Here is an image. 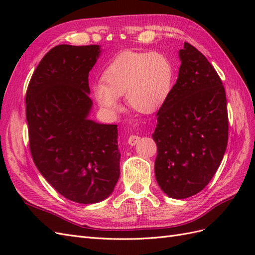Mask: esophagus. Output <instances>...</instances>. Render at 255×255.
Instances as JSON below:
<instances>
[{
    "instance_id": "34e87169",
    "label": "esophagus",
    "mask_w": 255,
    "mask_h": 255,
    "mask_svg": "<svg viewBox=\"0 0 255 255\" xmlns=\"http://www.w3.org/2000/svg\"><path fill=\"white\" fill-rule=\"evenodd\" d=\"M139 141H140V137L136 136V134H131V136L128 138V143L130 144V145L137 144Z\"/></svg>"
}]
</instances>
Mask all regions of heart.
<instances>
[{"label": "heart", "mask_w": 255, "mask_h": 255, "mask_svg": "<svg viewBox=\"0 0 255 255\" xmlns=\"http://www.w3.org/2000/svg\"><path fill=\"white\" fill-rule=\"evenodd\" d=\"M174 66L161 52H124L105 68L103 83L92 93L103 111L116 115L122 111L119 96L125 95L134 111L150 114L163 106L174 85Z\"/></svg>", "instance_id": "obj_1"}]
</instances>
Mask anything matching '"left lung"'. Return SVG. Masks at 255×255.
<instances>
[{
  "label": "left lung",
  "mask_w": 255,
  "mask_h": 255,
  "mask_svg": "<svg viewBox=\"0 0 255 255\" xmlns=\"http://www.w3.org/2000/svg\"><path fill=\"white\" fill-rule=\"evenodd\" d=\"M169 99L156 114L152 138L155 178L167 196L187 198L210 182L228 143V111L223 82L202 52L188 42Z\"/></svg>",
  "instance_id": "left-lung-1"
}]
</instances>
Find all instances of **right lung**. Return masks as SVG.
Wrapping results in <instances>:
<instances>
[{"label": "right lung", "instance_id": "add662e5", "mask_svg": "<svg viewBox=\"0 0 255 255\" xmlns=\"http://www.w3.org/2000/svg\"><path fill=\"white\" fill-rule=\"evenodd\" d=\"M100 55L97 45L53 47L26 92L32 160L59 194L80 204L107 198L121 174L117 125L89 119V73Z\"/></svg>", "mask_w": 255, "mask_h": 255}]
</instances>
